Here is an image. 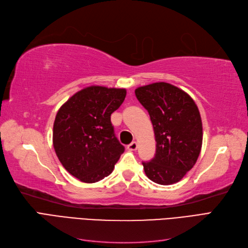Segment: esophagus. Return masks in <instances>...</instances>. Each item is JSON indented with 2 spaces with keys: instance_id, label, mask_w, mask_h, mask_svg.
<instances>
[{
  "instance_id": "1",
  "label": "esophagus",
  "mask_w": 248,
  "mask_h": 248,
  "mask_svg": "<svg viewBox=\"0 0 248 248\" xmlns=\"http://www.w3.org/2000/svg\"><path fill=\"white\" fill-rule=\"evenodd\" d=\"M127 149H128L129 151H136V150L138 149V142L137 141H132L131 144H129L128 146H127Z\"/></svg>"
}]
</instances>
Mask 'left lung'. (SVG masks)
I'll return each instance as SVG.
<instances>
[{
	"instance_id": "1",
	"label": "left lung",
	"mask_w": 248,
	"mask_h": 248,
	"mask_svg": "<svg viewBox=\"0 0 248 248\" xmlns=\"http://www.w3.org/2000/svg\"><path fill=\"white\" fill-rule=\"evenodd\" d=\"M136 96L149 112L156 140L154 158L142 162L146 175L160 185L177 183L201 153L202 125L197 104L183 90L163 81L136 89Z\"/></svg>"
}]
</instances>
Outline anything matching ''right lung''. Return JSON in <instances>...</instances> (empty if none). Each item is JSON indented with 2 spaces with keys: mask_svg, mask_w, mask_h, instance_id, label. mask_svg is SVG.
Listing matches in <instances>:
<instances>
[{
  "mask_svg": "<svg viewBox=\"0 0 248 248\" xmlns=\"http://www.w3.org/2000/svg\"><path fill=\"white\" fill-rule=\"evenodd\" d=\"M126 97L125 89L91 86L60 108L52 144L66 170L85 183L108 177L125 148L115 136L110 115Z\"/></svg>",
  "mask_w": 248,
  "mask_h": 248,
  "instance_id": "obj_1",
  "label": "right lung"
}]
</instances>
